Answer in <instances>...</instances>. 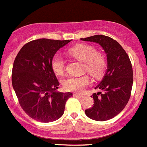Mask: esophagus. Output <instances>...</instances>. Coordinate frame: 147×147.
<instances>
[{
	"label": "esophagus",
	"instance_id": "1",
	"mask_svg": "<svg viewBox=\"0 0 147 147\" xmlns=\"http://www.w3.org/2000/svg\"><path fill=\"white\" fill-rule=\"evenodd\" d=\"M74 96L77 97V98H81V97H83L84 96L81 95V94H74Z\"/></svg>",
	"mask_w": 147,
	"mask_h": 147
}]
</instances>
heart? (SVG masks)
Here are the masks:
<instances>
[{"instance_id": "heart-1", "label": "heart", "mask_w": 147, "mask_h": 147, "mask_svg": "<svg viewBox=\"0 0 147 147\" xmlns=\"http://www.w3.org/2000/svg\"><path fill=\"white\" fill-rule=\"evenodd\" d=\"M69 53L78 60L84 62V69L94 78H98L104 74L107 68V59L101 53L96 52L92 46L79 44L69 49ZM51 67L54 73L62 75L64 71L65 61L61 53H56L51 61ZM91 82L88 75L69 76L63 81L65 90L76 93H81L84 88Z\"/></svg>"}]
</instances>
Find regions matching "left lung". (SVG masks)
Listing matches in <instances>:
<instances>
[{
	"label": "left lung",
	"mask_w": 147,
	"mask_h": 147,
	"mask_svg": "<svg viewBox=\"0 0 147 147\" xmlns=\"http://www.w3.org/2000/svg\"><path fill=\"white\" fill-rule=\"evenodd\" d=\"M81 39L98 43L107 53V71L99 84L95 87V89L98 88L103 92L93 94V107L86 109L85 114L95 121L109 120L122 111L130 98L133 85L130 59L121 45L109 36L95 35Z\"/></svg>",
	"instance_id": "1"
}]
</instances>
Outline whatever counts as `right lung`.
Instances as JSON below:
<instances>
[{"label":"right lung","instance_id":"1","mask_svg":"<svg viewBox=\"0 0 147 147\" xmlns=\"http://www.w3.org/2000/svg\"><path fill=\"white\" fill-rule=\"evenodd\" d=\"M71 40L40 38L25 44L18 52L12 70V85L21 108L30 118L48 123L64 113L73 94L59 92V82L51 67L56 52Z\"/></svg>","mask_w":147,"mask_h":147}]
</instances>
